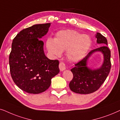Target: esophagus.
Here are the masks:
<instances>
[{
    "label": "esophagus",
    "mask_w": 120,
    "mask_h": 120,
    "mask_svg": "<svg viewBox=\"0 0 120 120\" xmlns=\"http://www.w3.org/2000/svg\"><path fill=\"white\" fill-rule=\"evenodd\" d=\"M59 68H60V70L61 71H63L66 69V65L63 62H61L59 64Z\"/></svg>",
    "instance_id": "obj_1"
}]
</instances>
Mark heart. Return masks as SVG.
<instances>
[{
  "label": "heart",
  "instance_id": "heart-1",
  "mask_svg": "<svg viewBox=\"0 0 120 120\" xmlns=\"http://www.w3.org/2000/svg\"><path fill=\"white\" fill-rule=\"evenodd\" d=\"M92 39L87 34L75 30L60 31L56 34L54 40L48 39L47 47L52 55L60 56L67 50V56L71 61L76 62L84 58L92 46Z\"/></svg>",
  "mask_w": 120,
  "mask_h": 120
}]
</instances>
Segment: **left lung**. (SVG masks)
Masks as SVG:
<instances>
[{"label":"left lung","instance_id":"obj_1","mask_svg":"<svg viewBox=\"0 0 120 120\" xmlns=\"http://www.w3.org/2000/svg\"><path fill=\"white\" fill-rule=\"evenodd\" d=\"M95 37L97 43L104 45L91 50L71 70L73 76L69 87L76 93L87 94L95 92L104 82L111 69V52L106 45H108L106 38L99 33H97ZM96 52H101L103 54L104 61L99 68L92 70L87 66V62L92 54Z\"/></svg>","mask_w":120,"mask_h":120}]
</instances>
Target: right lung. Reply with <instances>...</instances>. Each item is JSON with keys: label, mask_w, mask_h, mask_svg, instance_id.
I'll return each mask as SVG.
<instances>
[{"label": "right lung", "mask_w": 120, "mask_h": 120, "mask_svg": "<svg viewBox=\"0 0 120 120\" xmlns=\"http://www.w3.org/2000/svg\"><path fill=\"white\" fill-rule=\"evenodd\" d=\"M50 23L38 24L20 31L12 41L9 56L11 76L22 90L39 94L48 89L51 79L60 71L57 60H50L44 52L43 41Z\"/></svg>", "instance_id": "add662e5"}]
</instances>
